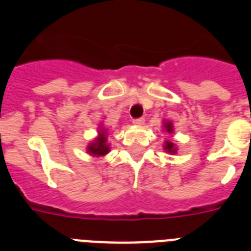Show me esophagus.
<instances>
[{
    "instance_id": "esophagus-1",
    "label": "esophagus",
    "mask_w": 251,
    "mask_h": 251,
    "mask_svg": "<svg viewBox=\"0 0 251 251\" xmlns=\"http://www.w3.org/2000/svg\"><path fill=\"white\" fill-rule=\"evenodd\" d=\"M132 123H134L135 125H142V124L145 123V119H144V117H139V119H134V120H132Z\"/></svg>"
}]
</instances>
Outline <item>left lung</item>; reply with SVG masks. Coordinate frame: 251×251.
Returning a JSON list of instances; mask_svg holds the SVG:
<instances>
[{
    "label": "left lung",
    "mask_w": 251,
    "mask_h": 251,
    "mask_svg": "<svg viewBox=\"0 0 251 251\" xmlns=\"http://www.w3.org/2000/svg\"><path fill=\"white\" fill-rule=\"evenodd\" d=\"M165 128L168 130L169 134H171L173 132V126H171V123H166L165 124ZM165 150H168V152H175V148H174V144L170 141H166V145H165Z\"/></svg>",
    "instance_id": "left-lung-1"
}]
</instances>
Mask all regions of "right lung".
<instances>
[{
	"label": "right lung",
	"instance_id": "1",
	"mask_svg": "<svg viewBox=\"0 0 251 251\" xmlns=\"http://www.w3.org/2000/svg\"><path fill=\"white\" fill-rule=\"evenodd\" d=\"M87 151L92 155H98V156L109 152V145H106V134L103 128H101L100 131V137H98V140H95V142L90 144Z\"/></svg>",
	"mask_w": 251,
	"mask_h": 251
}]
</instances>
